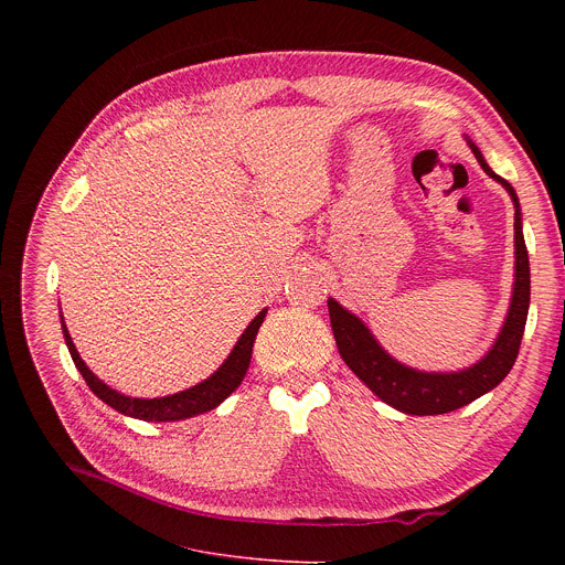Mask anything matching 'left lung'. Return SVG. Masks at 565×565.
Wrapping results in <instances>:
<instances>
[{
    "label": "left lung",
    "mask_w": 565,
    "mask_h": 565,
    "mask_svg": "<svg viewBox=\"0 0 565 565\" xmlns=\"http://www.w3.org/2000/svg\"><path fill=\"white\" fill-rule=\"evenodd\" d=\"M469 141V139H467ZM471 151L477 156L483 171L494 178L497 183L507 188L515 205V284L513 298L509 307V316L503 320V328L488 350L486 358L469 369L456 373H424L414 371L401 362H396L390 352H384L375 337L369 332L366 324L343 309L337 300H328L332 332L337 339V348L341 352L348 369L358 375L366 387L382 398L387 405L405 412L428 417V414L454 412L479 396L492 392L497 384L509 375L518 360V350L522 343L526 313H529V295H531V277H529V254L522 235V213L515 190L509 181L497 175L488 162L483 160L477 143H471Z\"/></svg>",
    "instance_id": "8db88e82"
}]
</instances>
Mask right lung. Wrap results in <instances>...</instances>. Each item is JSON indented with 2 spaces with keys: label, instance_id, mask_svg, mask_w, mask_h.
<instances>
[{
  "label": "right lung",
  "instance_id": "add662e5",
  "mask_svg": "<svg viewBox=\"0 0 565 565\" xmlns=\"http://www.w3.org/2000/svg\"><path fill=\"white\" fill-rule=\"evenodd\" d=\"M265 313H267V309H263L247 324V330L243 332L241 339H237V343L233 345L224 364L211 377L194 384L192 390H185V392L173 394V396H162V398H130L126 394H118L116 390L107 387L100 377H96L92 371H88V366L79 358V352L68 334L64 316H62V330H64V339H66L68 352H71L77 371L82 373L84 382L88 384V390H92L103 403H107L116 412L126 414V417L141 419V422H181V419L196 417V414L211 412L226 396H231L237 387H241V382L252 362V348H254V341H256V334H258V328H260Z\"/></svg>",
  "mask_w": 565,
  "mask_h": 565
}]
</instances>
